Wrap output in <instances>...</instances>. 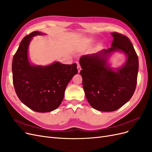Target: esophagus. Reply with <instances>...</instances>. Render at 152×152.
I'll return each instance as SVG.
<instances>
[{"mask_svg":"<svg viewBox=\"0 0 152 152\" xmlns=\"http://www.w3.org/2000/svg\"><path fill=\"white\" fill-rule=\"evenodd\" d=\"M77 69H78V72L79 73L80 72V70H81V67H80V64H78V63H77Z\"/></svg>","mask_w":152,"mask_h":152,"instance_id":"esophagus-1","label":"esophagus"}]
</instances>
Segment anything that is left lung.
I'll list each match as a JSON object with an SVG mask.
<instances>
[{
    "instance_id": "obj_1",
    "label": "left lung",
    "mask_w": 152,
    "mask_h": 152,
    "mask_svg": "<svg viewBox=\"0 0 152 152\" xmlns=\"http://www.w3.org/2000/svg\"><path fill=\"white\" fill-rule=\"evenodd\" d=\"M111 34L113 37L111 48L83 55L79 60L87 100L93 108L104 112L116 111L132 98L139 66L138 56L129 39L118 33ZM117 51L126 55L127 60L121 67L113 69L107 61Z\"/></svg>"
}]
</instances>
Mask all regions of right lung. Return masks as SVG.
<instances>
[{
  "instance_id": "obj_1",
  "label": "right lung",
  "mask_w": 152,
  "mask_h": 152,
  "mask_svg": "<svg viewBox=\"0 0 152 152\" xmlns=\"http://www.w3.org/2000/svg\"><path fill=\"white\" fill-rule=\"evenodd\" d=\"M34 31L20 42L12 60V70L15 91L20 101L31 109L47 113L58 108L64 99L70 80L77 74V64L59 61L46 66L30 63L28 48L34 36L44 35Z\"/></svg>"
}]
</instances>
